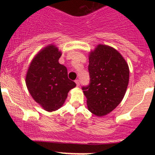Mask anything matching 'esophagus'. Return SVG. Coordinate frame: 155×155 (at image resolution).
<instances>
[{
	"label": "esophagus",
	"instance_id": "34e87169",
	"mask_svg": "<svg viewBox=\"0 0 155 155\" xmlns=\"http://www.w3.org/2000/svg\"><path fill=\"white\" fill-rule=\"evenodd\" d=\"M75 82L76 84V85H77V86L79 87V85H80V81H79V79H76V81H75Z\"/></svg>",
	"mask_w": 155,
	"mask_h": 155
}]
</instances>
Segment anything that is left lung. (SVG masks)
I'll return each mask as SVG.
<instances>
[{"label": "left lung", "instance_id": "obj_1", "mask_svg": "<svg viewBox=\"0 0 155 155\" xmlns=\"http://www.w3.org/2000/svg\"><path fill=\"white\" fill-rule=\"evenodd\" d=\"M90 81L82 87L89 111L102 117L113 111L125 95L129 67L118 51L99 44L89 55Z\"/></svg>", "mask_w": 155, "mask_h": 155}]
</instances>
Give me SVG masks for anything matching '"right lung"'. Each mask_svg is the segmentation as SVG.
I'll list each match as a JSON object with an SVG mask.
<instances>
[{
  "label": "right lung",
  "mask_w": 155,
  "mask_h": 155,
  "mask_svg": "<svg viewBox=\"0 0 155 155\" xmlns=\"http://www.w3.org/2000/svg\"><path fill=\"white\" fill-rule=\"evenodd\" d=\"M61 51L54 45L41 49L30 64L26 74L28 91L47 111H56L65 103L68 93L76 86L68 77L66 67L59 63Z\"/></svg>",
  "instance_id": "right-lung-1"
}]
</instances>
